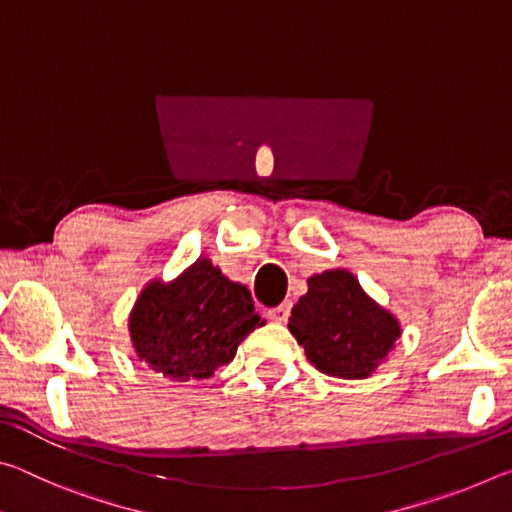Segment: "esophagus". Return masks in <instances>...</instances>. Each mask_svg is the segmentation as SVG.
Wrapping results in <instances>:
<instances>
[{"instance_id": "esophagus-1", "label": "esophagus", "mask_w": 512, "mask_h": 512, "mask_svg": "<svg viewBox=\"0 0 512 512\" xmlns=\"http://www.w3.org/2000/svg\"><path fill=\"white\" fill-rule=\"evenodd\" d=\"M291 316V302H282L273 309H268V318L275 320V323H287Z\"/></svg>"}]
</instances>
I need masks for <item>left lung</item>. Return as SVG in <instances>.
I'll use <instances>...</instances> for the list:
<instances>
[{"mask_svg":"<svg viewBox=\"0 0 512 512\" xmlns=\"http://www.w3.org/2000/svg\"><path fill=\"white\" fill-rule=\"evenodd\" d=\"M307 287L289 318L307 359L329 377H368L400 339L397 320L348 271L311 275Z\"/></svg>","mask_w":512,"mask_h":512,"instance_id":"1","label":"left lung"}]
</instances>
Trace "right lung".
I'll list each match as a JSON object with an SVG mask.
<instances>
[{"mask_svg": "<svg viewBox=\"0 0 512 512\" xmlns=\"http://www.w3.org/2000/svg\"><path fill=\"white\" fill-rule=\"evenodd\" d=\"M262 325L244 284L198 259L176 282H151L131 316L137 357L176 381L207 379L235 359L239 343Z\"/></svg>", "mask_w": 512, "mask_h": 512, "instance_id": "right-lung-1", "label": "right lung"}]
</instances>
